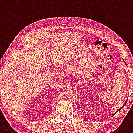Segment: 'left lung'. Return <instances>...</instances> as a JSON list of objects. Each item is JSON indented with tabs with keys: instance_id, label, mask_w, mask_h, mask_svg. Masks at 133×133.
Listing matches in <instances>:
<instances>
[{
	"instance_id": "left-lung-1",
	"label": "left lung",
	"mask_w": 133,
	"mask_h": 133,
	"mask_svg": "<svg viewBox=\"0 0 133 133\" xmlns=\"http://www.w3.org/2000/svg\"><path fill=\"white\" fill-rule=\"evenodd\" d=\"M125 103H126V102H125V104H124V105H123V106H122V107H121V108H120V109H119V110H118V111H120V110H121V109H122V108H123V107H124V106H125Z\"/></svg>"
}]
</instances>
